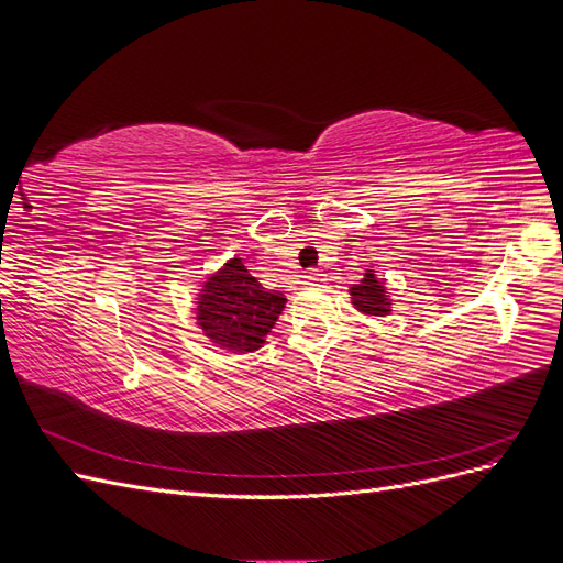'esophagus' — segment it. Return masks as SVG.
<instances>
[{"label": "esophagus", "mask_w": 563, "mask_h": 563, "mask_svg": "<svg viewBox=\"0 0 563 563\" xmlns=\"http://www.w3.org/2000/svg\"><path fill=\"white\" fill-rule=\"evenodd\" d=\"M327 279H323V275L321 272H308V275H305V286H319V284H323Z\"/></svg>", "instance_id": "obj_1"}]
</instances>
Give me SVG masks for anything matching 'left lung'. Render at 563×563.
Returning a JSON list of instances; mask_svg holds the SVG:
<instances>
[{
  "label": "left lung",
  "mask_w": 563,
  "mask_h": 563,
  "mask_svg": "<svg viewBox=\"0 0 563 563\" xmlns=\"http://www.w3.org/2000/svg\"><path fill=\"white\" fill-rule=\"evenodd\" d=\"M350 298L354 308L366 317H387L391 312V298L387 296L385 279L376 277V269H366L364 279L350 286Z\"/></svg>",
  "instance_id": "1"
}]
</instances>
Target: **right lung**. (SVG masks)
<instances>
[{"label":"right lung","mask_w":563,"mask_h":563,"mask_svg":"<svg viewBox=\"0 0 563 563\" xmlns=\"http://www.w3.org/2000/svg\"><path fill=\"white\" fill-rule=\"evenodd\" d=\"M284 305L282 291H265L261 282L249 275L242 258H230L201 282L195 319L216 347L246 354L265 345Z\"/></svg>","instance_id":"right-lung-1"}]
</instances>
